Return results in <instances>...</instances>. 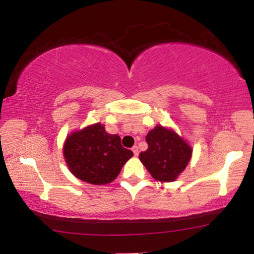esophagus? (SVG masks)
Segmentation results:
<instances>
[{"label":"esophagus","mask_w":254,"mask_h":254,"mask_svg":"<svg viewBox=\"0 0 254 254\" xmlns=\"http://www.w3.org/2000/svg\"><path fill=\"white\" fill-rule=\"evenodd\" d=\"M131 150H132L133 155H135V156H138V148H137V145H133L132 149H131Z\"/></svg>","instance_id":"obj_1"}]
</instances>
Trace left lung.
I'll list each match as a JSON object with an SVG mask.
<instances>
[{
    "label": "left lung",
    "mask_w": 254,
    "mask_h": 254,
    "mask_svg": "<svg viewBox=\"0 0 254 254\" xmlns=\"http://www.w3.org/2000/svg\"><path fill=\"white\" fill-rule=\"evenodd\" d=\"M148 149L139 160L154 179L174 182L185 170L192 155L191 147L173 130L157 125L145 136Z\"/></svg>",
    "instance_id": "obj_1"
}]
</instances>
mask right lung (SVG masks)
Here are the masks:
<instances>
[{"label":"right lung","mask_w":254,"mask_h":254,"mask_svg":"<svg viewBox=\"0 0 254 254\" xmlns=\"http://www.w3.org/2000/svg\"><path fill=\"white\" fill-rule=\"evenodd\" d=\"M63 155L75 177L93 185H105L117 178L133 153L123 148L121 137L110 135L97 123L66 137Z\"/></svg>","instance_id":"right-lung-1"}]
</instances>
